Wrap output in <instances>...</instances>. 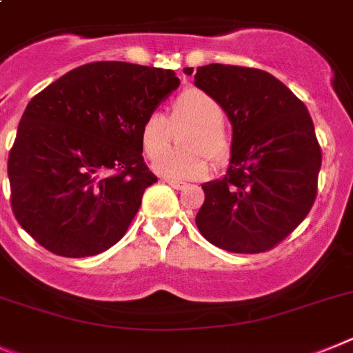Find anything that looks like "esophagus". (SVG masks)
<instances>
[{
  "mask_svg": "<svg viewBox=\"0 0 353 353\" xmlns=\"http://www.w3.org/2000/svg\"><path fill=\"white\" fill-rule=\"evenodd\" d=\"M163 183H167L168 186H172V188H176V190H185L186 186V183H183V181H172V179H163Z\"/></svg>",
  "mask_w": 353,
  "mask_h": 353,
  "instance_id": "1",
  "label": "esophagus"
}]
</instances>
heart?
<instances>
[{
	"instance_id": "heart-1",
	"label": "heart",
	"mask_w": 353,
	"mask_h": 353,
	"mask_svg": "<svg viewBox=\"0 0 353 353\" xmlns=\"http://www.w3.org/2000/svg\"><path fill=\"white\" fill-rule=\"evenodd\" d=\"M223 108L211 94L201 88H188L174 101L172 122L192 124L183 145L185 151H167L168 122L158 112L149 113L140 128V140L145 154L158 159L152 170L158 176L172 181H190L206 176L208 158L216 165L228 161L231 154V139L222 124Z\"/></svg>"
}]
</instances>
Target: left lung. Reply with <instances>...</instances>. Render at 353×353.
Masks as SVG:
<instances>
[{
	"instance_id": "obj_1",
	"label": "left lung",
	"mask_w": 353,
	"mask_h": 353,
	"mask_svg": "<svg viewBox=\"0 0 353 353\" xmlns=\"http://www.w3.org/2000/svg\"><path fill=\"white\" fill-rule=\"evenodd\" d=\"M195 87L222 104L232 125L228 170L202 185L199 231L229 252L270 250L307 216L316 197L321 151L311 115L283 81L259 69L202 65Z\"/></svg>"
}]
</instances>
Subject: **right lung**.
Listing matches in <instances>:
<instances>
[{"label": "right lung", "mask_w": 353, "mask_h": 353, "mask_svg": "<svg viewBox=\"0 0 353 353\" xmlns=\"http://www.w3.org/2000/svg\"><path fill=\"white\" fill-rule=\"evenodd\" d=\"M177 87L170 69L94 62L39 92L8 156L21 228L63 257L96 256L117 243L156 183L143 163L142 122Z\"/></svg>", "instance_id": "obj_1"}]
</instances>
